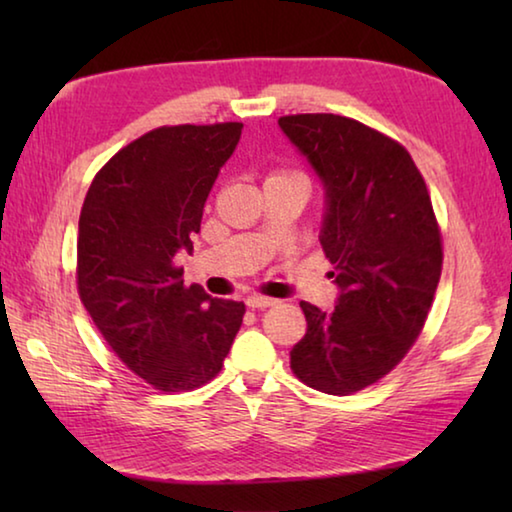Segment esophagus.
<instances>
[{"label":"esophagus","mask_w":512,"mask_h":512,"mask_svg":"<svg viewBox=\"0 0 512 512\" xmlns=\"http://www.w3.org/2000/svg\"><path fill=\"white\" fill-rule=\"evenodd\" d=\"M275 302H277V300L268 298V296H259V293H253V296L246 298V305H248L250 309H266V307H273Z\"/></svg>","instance_id":"34e87169"}]
</instances>
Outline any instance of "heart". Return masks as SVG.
<instances>
[{"mask_svg":"<svg viewBox=\"0 0 512 512\" xmlns=\"http://www.w3.org/2000/svg\"><path fill=\"white\" fill-rule=\"evenodd\" d=\"M271 178H300V176H298V173H291V171H275ZM271 178H268V180H271Z\"/></svg>","mask_w":512,"mask_h":512,"instance_id":"b5f03b06","label":"heart"}]
</instances>
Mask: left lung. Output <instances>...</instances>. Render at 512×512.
<instances>
[{"label": "left lung", "instance_id": "left-lung-1", "mask_svg": "<svg viewBox=\"0 0 512 512\" xmlns=\"http://www.w3.org/2000/svg\"><path fill=\"white\" fill-rule=\"evenodd\" d=\"M327 189L323 253L341 287L332 314L300 302L307 334L291 370L327 395L386 377L413 348L443 271V237L411 153L384 133L332 112L280 117Z\"/></svg>", "mask_w": 512, "mask_h": 512}]
</instances>
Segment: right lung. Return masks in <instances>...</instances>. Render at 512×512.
Masks as SVG:
<instances>
[{
  "label": "right lung",
  "instance_id": "1",
  "mask_svg": "<svg viewBox=\"0 0 512 512\" xmlns=\"http://www.w3.org/2000/svg\"><path fill=\"white\" fill-rule=\"evenodd\" d=\"M244 124L160 126L103 164L85 194L76 289L110 350L162 393L219 375L246 305L183 282L203 205Z\"/></svg>",
  "mask_w": 512,
  "mask_h": 512
}]
</instances>
